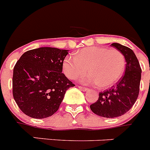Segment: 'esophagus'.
Here are the masks:
<instances>
[{
	"label": "esophagus",
	"mask_w": 150,
	"mask_h": 150,
	"mask_svg": "<svg viewBox=\"0 0 150 150\" xmlns=\"http://www.w3.org/2000/svg\"><path fill=\"white\" fill-rule=\"evenodd\" d=\"M78 87L80 89H81V90H82V91H86L87 90V88L86 87H84V86H78Z\"/></svg>",
	"instance_id": "34e87169"
}]
</instances>
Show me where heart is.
<instances>
[{
  "label": "heart",
  "instance_id": "heart-1",
  "mask_svg": "<svg viewBox=\"0 0 150 150\" xmlns=\"http://www.w3.org/2000/svg\"><path fill=\"white\" fill-rule=\"evenodd\" d=\"M126 60L119 50L107 47H86L74 54L67 56L63 62V72L71 80L90 72L81 79L83 83H97L106 89L119 81L125 71ZM88 69L87 70V69Z\"/></svg>",
  "mask_w": 150,
  "mask_h": 150
}]
</instances>
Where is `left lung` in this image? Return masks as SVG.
Returning <instances> with one entry per match:
<instances>
[{"label":"left lung","mask_w":150,"mask_h":150,"mask_svg":"<svg viewBox=\"0 0 150 150\" xmlns=\"http://www.w3.org/2000/svg\"><path fill=\"white\" fill-rule=\"evenodd\" d=\"M111 46L124 55L125 73L115 86L100 92L97 101L90 105L95 114L110 118L121 116L132 108L139 94L141 78V67L133 51L120 43H113Z\"/></svg>","instance_id":"obj_1"}]
</instances>
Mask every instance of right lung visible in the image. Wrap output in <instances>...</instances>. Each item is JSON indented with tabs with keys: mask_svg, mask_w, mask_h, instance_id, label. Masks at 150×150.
<instances>
[{
	"mask_svg": "<svg viewBox=\"0 0 150 150\" xmlns=\"http://www.w3.org/2000/svg\"><path fill=\"white\" fill-rule=\"evenodd\" d=\"M68 50L40 47L23 53L13 69L12 94L18 107L33 118L58 111L66 91L75 86L64 73Z\"/></svg>",
	"mask_w": 150,
	"mask_h": 150,
	"instance_id": "1",
	"label": "right lung"
}]
</instances>
